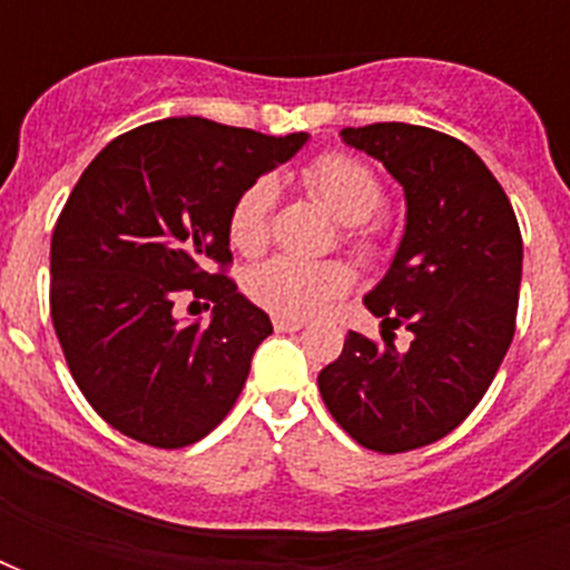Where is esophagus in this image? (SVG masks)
Returning a JSON list of instances; mask_svg holds the SVG:
<instances>
[{"label":"esophagus","mask_w":570,"mask_h":570,"mask_svg":"<svg viewBox=\"0 0 570 570\" xmlns=\"http://www.w3.org/2000/svg\"><path fill=\"white\" fill-rule=\"evenodd\" d=\"M304 322L298 320H284V316H275V331L277 334H293V331H302Z\"/></svg>","instance_id":"esophagus-1"}]
</instances>
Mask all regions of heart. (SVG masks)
I'll return each mask as SVG.
<instances>
[{"label":"heart","mask_w":570,"mask_h":570,"mask_svg":"<svg viewBox=\"0 0 570 570\" xmlns=\"http://www.w3.org/2000/svg\"><path fill=\"white\" fill-rule=\"evenodd\" d=\"M307 191L320 197L340 222L348 224V245L364 259L381 254L379 224H370L384 204V183L357 156L322 154L302 171ZM275 206V183L257 180L236 197L227 218L230 245L242 254H259L268 242V218ZM352 275L343 263H307L295 257H275L254 268L248 295L284 320H307L348 293Z\"/></svg>","instance_id":"heart-1"}]
</instances>
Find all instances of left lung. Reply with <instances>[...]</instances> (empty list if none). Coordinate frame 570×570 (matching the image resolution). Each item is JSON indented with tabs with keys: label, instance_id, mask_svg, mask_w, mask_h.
Wrapping results in <instances>:
<instances>
[{
	"label": "left lung",
	"instance_id": "left-lung-1",
	"mask_svg": "<svg viewBox=\"0 0 570 570\" xmlns=\"http://www.w3.org/2000/svg\"><path fill=\"white\" fill-rule=\"evenodd\" d=\"M405 191V233L366 293L384 346L348 331L320 373L331 416L375 452L441 441L479 405L514 337L523 242L503 186L464 141L414 124L346 127ZM412 331L399 353L386 340Z\"/></svg>",
	"mask_w": 570,
	"mask_h": 570
}]
</instances>
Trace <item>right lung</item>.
Listing matches in <instances>:
<instances>
[{
  "label": "right lung",
  "mask_w": 570,
  "mask_h": 570,
  "mask_svg": "<svg viewBox=\"0 0 570 570\" xmlns=\"http://www.w3.org/2000/svg\"><path fill=\"white\" fill-rule=\"evenodd\" d=\"M307 138L165 118L85 168L52 230L49 313L70 375L111 429L180 450L236 405L272 322L224 275L227 218ZM209 262L223 272L209 276ZM186 294L214 302L209 326L176 320Z\"/></svg>",
  "instance_id": "obj_1"
}]
</instances>
